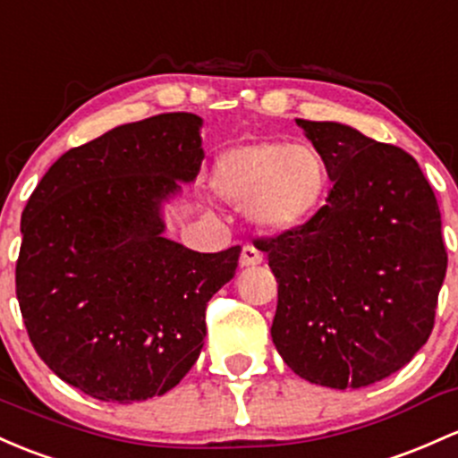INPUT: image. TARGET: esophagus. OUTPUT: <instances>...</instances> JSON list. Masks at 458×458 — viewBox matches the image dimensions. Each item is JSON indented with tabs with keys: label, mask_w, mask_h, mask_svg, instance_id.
Here are the masks:
<instances>
[{
	"label": "esophagus",
	"mask_w": 458,
	"mask_h": 458,
	"mask_svg": "<svg viewBox=\"0 0 458 458\" xmlns=\"http://www.w3.org/2000/svg\"><path fill=\"white\" fill-rule=\"evenodd\" d=\"M260 263H263V254H260L254 245H245V248L241 250V259H239L241 267H254V265H260Z\"/></svg>",
	"instance_id": "34e87169"
}]
</instances>
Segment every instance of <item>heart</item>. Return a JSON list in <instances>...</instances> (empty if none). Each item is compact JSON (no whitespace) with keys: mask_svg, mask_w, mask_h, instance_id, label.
Masks as SVG:
<instances>
[{"mask_svg":"<svg viewBox=\"0 0 458 458\" xmlns=\"http://www.w3.org/2000/svg\"><path fill=\"white\" fill-rule=\"evenodd\" d=\"M333 182L328 158L315 145L252 140L217 156L210 191L224 202L248 206V217L269 234H295L313 224Z\"/></svg>","mask_w":458,"mask_h":458,"instance_id":"1","label":"heart"}]
</instances>
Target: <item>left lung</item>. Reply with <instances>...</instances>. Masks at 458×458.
Wrapping results in <instances>:
<instances>
[{
  "label": "left lung",
  "instance_id": "obj_1",
  "mask_svg": "<svg viewBox=\"0 0 458 458\" xmlns=\"http://www.w3.org/2000/svg\"><path fill=\"white\" fill-rule=\"evenodd\" d=\"M333 169L318 219L259 241L278 280L271 339L309 383L359 389L428 341L448 254L441 213L411 154L336 122L298 119Z\"/></svg>",
  "mask_w": 458,
  "mask_h": 458
}]
</instances>
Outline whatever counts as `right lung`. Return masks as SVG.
<instances>
[{
	"mask_svg": "<svg viewBox=\"0 0 458 458\" xmlns=\"http://www.w3.org/2000/svg\"><path fill=\"white\" fill-rule=\"evenodd\" d=\"M202 117L165 113L64 152L21 215L17 300L60 380L95 400L167 394L193 368L206 302L241 248L202 254L165 237V204L198 178Z\"/></svg>",
	"mask_w": 458,
	"mask_h": 458,
	"instance_id": "add662e5",
	"label": "right lung"
}]
</instances>
